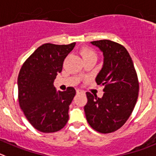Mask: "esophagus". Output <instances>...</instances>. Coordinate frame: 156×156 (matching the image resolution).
Here are the masks:
<instances>
[{"mask_svg": "<svg viewBox=\"0 0 156 156\" xmlns=\"http://www.w3.org/2000/svg\"><path fill=\"white\" fill-rule=\"evenodd\" d=\"M76 92H77V94H79V93H83L84 92V91H82V90H80V89H77Z\"/></svg>", "mask_w": 156, "mask_h": 156, "instance_id": "obj_1", "label": "esophagus"}]
</instances>
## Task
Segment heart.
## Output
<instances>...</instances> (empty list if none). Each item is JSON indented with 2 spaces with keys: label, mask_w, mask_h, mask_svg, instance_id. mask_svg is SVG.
I'll return each mask as SVG.
<instances>
[{
  "label": "heart",
  "mask_w": 156,
  "mask_h": 156,
  "mask_svg": "<svg viewBox=\"0 0 156 156\" xmlns=\"http://www.w3.org/2000/svg\"><path fill=\"white\" fill-rule=\"evenodd\" d=\"M81 55L82 56L83 59L87 58H90V57H95L96 58V53L92 48L89 47H83L80 51Z\"/></svg>",
  "instance_id": "1"
}]
</instances>
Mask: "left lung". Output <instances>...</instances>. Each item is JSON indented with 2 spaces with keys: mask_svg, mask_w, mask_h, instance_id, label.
<instances>
[{
  "mask_svg": "<svg viewBox=\"0 0 156 156\" xmlns=\"http://www.w3.org/2000/svg\"><path fill=\"white\" fill-rule=\"evenodd\" d=\"M104 55L96 82L104 86L102 98L86 92L87 121L100 133L115 132L127 122L138 99L139 83L132 58L123 45L110 40L91 41Z\"/></svg>",
  "mask_w": 156,
  "mask_h": 156,
  "instance_id": "obj_1",
  "label": "left lung"
}]
</instances>
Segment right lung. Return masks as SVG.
<instances>
[{
    "instance_id": "obj_1",
    "label": "right lung",
    "mask_w": 156,
    "mask_h": 156,
    "mask_svg": "<svg viewBox=\"0 0 156 156\" xmlns=\"http://www.w3.org/2000/svg\"><path fill=\"white\" fill-rule=\"evenodd\" d=\"M75 42L44 44L24 62L17 78L18 101L27 121L44 133L63 129L68 121L69 105L75 95L73 87L57 91L54 80L62 71L64 61Z\"/></svg>"
}]
</instances>
